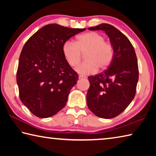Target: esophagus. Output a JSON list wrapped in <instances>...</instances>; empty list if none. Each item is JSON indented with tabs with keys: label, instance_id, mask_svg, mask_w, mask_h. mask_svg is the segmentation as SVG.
Segmentation results:
<instances>
[{
	"label": "esophagus",
	"instance_id": "1",
	"mask_svg": "<svg viewBox=\"0 0 156 156\" xmlns=\"http://www.w3.org/2000/svg\"><path fill=\"white\" fill-rule=\"evenodd\" d=\"M79 78H80V79H82V78H86V77H85V76H84L80 75V76H79Z\"/></svg>",
	"mask_w": 156,
	"mask_h": 156
}]
</instances>
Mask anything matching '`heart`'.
Masks as SVG:
<instances>
[{
	"label": "heart",
	"instance_id": "1",
	"mask_svg": "<svg viewBox=\"0 0 156 156\" xmlns=\"http://www.w3.org/2000/svg\"><path fill=\"white\" fill-rule=\"evenodd\" d=\"M87 60L76 67L81 75H88L98 69L109 67L113 59V48L111 44L105 42L101 34L91 31L76 37L74 43L66 41L62 44V51L66 61L71 67L77 66L81 59V53L84 51Z\"/></svg>",
	"mask_w": 156,
	"mask_h": 156
}]
</instances>
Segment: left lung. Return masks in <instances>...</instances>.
Wrapping results in <instances>:
<instances>
[{"label":"left lung","mask_w":156,"mask_h":156,"mask_svg":"<svg viewBox=\"0 0 156 156\" xmlns=\"http://www.w3.org/2000/svg\"><path fill=\"white\" fill-rule=\"evenodd\" d=\"M88 30L104 31L113 50L107 69L88 77L90 87L87 94V103L92 113L110 119L122 113L135 96L139 76L138 60L127 37L113 25L102 23Z\"/></svg>","instance_id":"8db88e82"}]
</instances>
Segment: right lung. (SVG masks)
I'll return each mask as SVG.
<instances>
[{"label":"right lung","instance_id":"right-lung-1","mask_svg":"<svg viewBox=\"0 0 156 156\" xmlns=\"http://www.w3.org/2000/svg\"><path fill=\"white\" fill-rule=\"evenodd\" d=\"M85 30L49 24L33 34L23 47L17 84L20 100L37 117H51L66 105L78 76L66 61L62 47Z\"/></svg>","mask_w":156,"mask_h":156}]
</instances>
